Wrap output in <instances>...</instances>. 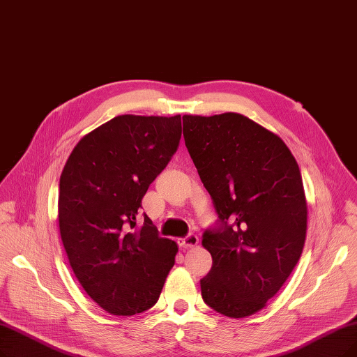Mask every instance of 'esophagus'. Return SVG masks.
<instances>
[{"mask_svg": "<svg viewBox=\"0 0 357 357\" xmlns=\"http://www.w3.org/2000/svg\"><path fill=\"white\" fill-rule=\"evenodd\" d=\"M198 241H199L198 236L194 235V234H191V235H188V236H185V238L179 239L178 243H179L182 248H194V246L198 245Z\"/></svg>", "mask_w": 357, "mask_h": 357, "instance_id": "1", "label": "esophagus"}]
</instances>
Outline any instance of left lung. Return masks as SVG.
<instances>
[{"label":"left lung","instance_id":"obj_1","mask_svg":"<svg viewBox=\"0 0 357 357\" xmlns=\"http://www.w3.org/2000/svg\"><path fill=\"white\" fill-rule=\"evenodd\" d=\"M183 138L220 226L206 230L213 267L204 302L229 318L261 311L301 258L307 206L296 159L280 137L241 114L183 115Z\"/></svg>","mask_w":357,"mask_h":357}]
</instances>
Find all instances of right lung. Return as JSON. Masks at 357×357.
Instances as JSON below:
<instances>
[{
    "label": "right lung",
    "instance_id": "add662e5",
    "mask_svg": "<svg viewBox=\"0 0 357 357\" xmlns=\"http://www.w3.org/2000/svg\"><path fill=\"white\" fill-rule=\"evenodd\" d=\"M181 115H119L86 134L59 178L58 220L70 266L106 312L131 317L158 302L176 242L137 214L178 149Z\"/></svg>",
    "mask_w": 357,
    "mask_h": 357
}]
</instances>
